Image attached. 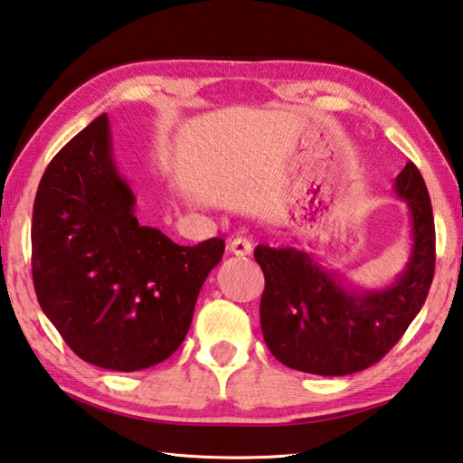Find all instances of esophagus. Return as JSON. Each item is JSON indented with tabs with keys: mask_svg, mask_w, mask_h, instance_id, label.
<instances>
[{
	"mask_svg": "<svg viewBox=\"0 0 463 463\" xmlns=\"http://www.w3.org/2000/svg\"><path fill=\"white\" fill-rule=\"evenodd\" d=\"M230 251L233 256H250L251 254V243H250V240H246V238H241V235H238V238H233V240H230Z\"/></svg>",
	"mask_w": 463,
	"mask_h": 463,
	"instance_id": "1",
	"label": "esophagus"
}]
</instances>
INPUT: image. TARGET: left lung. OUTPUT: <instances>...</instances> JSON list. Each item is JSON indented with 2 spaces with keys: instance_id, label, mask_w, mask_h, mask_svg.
I'll use <instances>...</instances> for the list:
<instances>
[{
  "instance_id": "1",
  "label": "left lung",
  "mask_w": 463,
  "mask_h": 463,
  "mask_svg": "<svg viewBox=\"0 0 463 463\" xmlns=\"http://www.w3.org/2000/svg\"><path fill=\"white\" fill-rule=\"evenodd\" d=\"M395 194L411 215V251L403 272L385 288L348 286L307 250L256 248L266 278L261 333L286 367L322 377L369 369L421 310L435 269V225L430 194L413 163L397 175Z\"/></svg>"
}]
</instances>
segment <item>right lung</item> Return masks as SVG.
<instances>
[{
    "mask_svg": "<svg viewBox=\"0 0 463 463\" xmlns=\"http://www.w3.org/2000/svg\"><path fill=\"white\" fill-rule=\"evenodd\" d=\"M135 205L102 115L50 161L32 215L43 314L82 361L123 373L177 351L225 250L222 238L179 246L138 223Z\"/></svg>",
    "mask_w": 463,
    "mask_h": 463,
    "instance_id": "right-lung-1",
    "label": "right lung"
}]
</instances>
